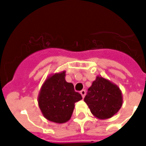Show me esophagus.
I'll list each match as a JSON object with an SVG mask.
<instances>
[{"mask_svg":"<svg viewBox=\"0 0 146 146\" xmlns=\"http://www.w3.org/2000/svg\"><path fill=\"white\" fill-rule=\"evenodd\" d=\"M80 94H81V96H82V98H84L85 96H86V90H82V91H80Z\"/></svg>","mask_w":146,"mask_h":146,"instance_id":"1","label":"esophagus"}]
</instances>
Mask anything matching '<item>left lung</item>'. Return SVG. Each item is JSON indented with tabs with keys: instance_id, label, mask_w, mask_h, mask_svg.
I'll return each mask as SVG.
<instances>
[{
	"instance_id": "left-lung-1",
	"label": "left lung",
	"mask_w": 146,
	"mask_h": 146,
	"mask_svg": "<svg viewBox=\"0 0 146 146\" xmlns=\"http://www.w3.org/2000/svg\"><path fill=\"white\" fill-rule=\"evenodd\" d=\"M84 102L94 117L106 120L115 115L122 106V92L117 85L98 76L88 89Z\"/></svg>"
}]
</instances>
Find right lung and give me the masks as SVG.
Instances as JSON below:
<instances>
[{
	"label": "right lung",
	"mask_w": 146,
	"mask_h": 146,
	"mask_svg": "<svg viewBox=\"0 0 146 146\" xmlns=\"http://www.w3.org/2000/svg\"><path fill=\"white\" fill-rule=\"evenodd\" d=\"M66 71L51 74L42 84L38 103L47 120L64 123L71 118L76 102L82 98L74 90L73 83L65 80Z\"/></svg>",
	"instance_id": "obj_1"
}]
</instances>
